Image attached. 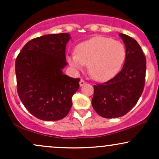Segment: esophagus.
I'll return each instance as SVG.
<instances>
[{
	"label": "esophagus",
	"mask_w": 159,
	"mask_h": 159,
	"mask_svg": "<svg viewBox=\"0 0 159 159\" xmlns=\"http://www.w3.org/2000/svg\"><path fill=\"white\" fill-rule=\"evenodd\" d=\"M79 84H80V86H81V87H82V86H84V85L85 84H86V82H85L84 80H83V79H81V81H80Z\"/></svg>",
	"instance_id": "1"
}]
</instances>
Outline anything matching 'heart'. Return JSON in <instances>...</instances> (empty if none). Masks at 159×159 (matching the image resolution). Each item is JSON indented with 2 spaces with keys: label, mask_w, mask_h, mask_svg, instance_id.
<instances>
[{
  "label": "heart",
  "mask_w": 159,
  "mask_h": 159,
  "mask_svg": "<svg viewBox=\"0 0 159 159\" xmlns=\"http://www.w3.org/2000/svg\"><path fill=\"white\" fill-rule=\"evenodd\" d=\"M125 58V49L121 43L104 36H94L76 47V54L69 56V63L82 70H88L94 80L105 81L114 77L121 69Z\"/></svg>",
  "instance_id": "b5f03b06"
}]
</instances>
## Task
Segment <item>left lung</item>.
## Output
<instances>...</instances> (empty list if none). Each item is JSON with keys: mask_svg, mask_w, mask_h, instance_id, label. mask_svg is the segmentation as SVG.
Returning <instances> with one entry per match:
<instances>
[{"mask_svg": "<svg viewBox=\"0 0 159 159\" xmlns=\"http://www.w3.org/2000/svg\"><path fill=\"white\" fill-rule=\"evenodd\" d=\"M125 45V63L115 77L94 85L93 107L105 118H116L126 114L136 105L143 91L147 61L138 42L120 34Z\"/></svg>", "mask_w": 159, "mask_h": 159, "instance_id": "left-lung-1", "label": "left lung"}]
</instances>
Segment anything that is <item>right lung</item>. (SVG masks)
Instances as JSON below:
<instances>
[{
	"label": "right lung",
	"instance_id": "1",
	"mask_svg": "<svg viewBox=\"0 0 159 159\" xmlns=\"http://www.w3.org/2000/svg\"><path fill=\"white\" fill-rule=\"evenodd\" d=\"M70 38L66 33L34 38L16 57L18 94L27 110L39 120H61L72 107L80 78L69 77L62 71L68 64L65 53Z\"/></svg>",
	"mask_w": 159,
	"mask_h": 159
}]
</instances>
